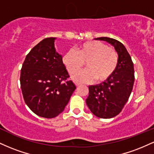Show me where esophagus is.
I'll return each instance as SVG.
<instances>
[{"instance_id": "1", "label": "esophagus", "mask_w": 154, "mask_h": 154, "mask_svg": "<svg viewBox=\"0 0 154 154\" xmlns=\"http://www.w3.org/2000/svg\"><path fill=\"white\" fill-rule=\"evenodd\" d=\"M75 85L77 87H79V86H80L82 84H81V83H79V82H75Z\"/></svg>"}]
</instances>
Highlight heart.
Instances as JSON below:
<instances>
[{"label": "heart", "instance_id": "heart-1", "mask_svg": "<svg viewBox=\"0 0 154 154\" xmlns=\"http://www.w3.org/2000/svg\"><path fill=\"white\" fill-rule=\"evenodd\" d=\"M118 54L114 48L98 41H88L63 54L62 61L70 74L75 73L86 63V69L72 75L76 82H91L95 79L103 82L115 72Z\"/></svg>", "mask_w": 154, "mask_h": 154}]
</instances>
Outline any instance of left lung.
Segmentation results:
<instances>
[{"label":"left lung","mask_w":154,"mask_h":154,"mask_svg":"<svg viewBox=\"0 0 154 154\" xmlns=\"http://www.w3.org/2000/svg\"><path fill=\"white\" fill-rule=\"evenodd\" d=\"M114 47L118 54V65L112 75L102 83L89 86L86 99L90 110L97 117L110 119L119 114L127 103L133 88L134 65L130 54L122 43L115 39L95 38Z\"/></svg>","instance_id":"left-lung-1"}]
</instances>
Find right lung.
I'll return each instance as SVG.
<instances>
[{
  "label": "right lung",
  "instance_id": "right-lung-1",
  "mask_svg": "<svg viewBox=\"0 0 154 154\" xmlns=\"http://www.w3.org/2000/svg\"><path fill=\"white\" fill-rule=\"evenodd\" d=\"M56 38L43 39L26 55L21 69L24 100L37 115L54 118L61 114L76 89L56 51Z\"/></svg>",
  "mask_w": 154,
  "mask_h": 154
}]
</instances>
